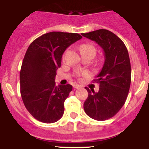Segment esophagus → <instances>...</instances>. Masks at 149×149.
<instances>
[{"label": "esophagus", "instance_id": "esophagus-1", "mask_svg": "<svg viewBox=\"0 0 149 149\" xmlns=\"http://www.w3.org/2000/svg\"><path fill=\"white\" fill-rule=\"evenodd\" d=\"M81 86L80 85H78V84H75V85H73V88H81Z\"/></svg>", "mask_w": 149, "mask_h": 149}]
</instances>
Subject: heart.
<instances>
[{
  "mask_svg": "<svg viewBox=\"0 0 149 149\" xmlns=\"http://www.w3.org/2000/svg\"><path fill=\"white\" fill-rule=\"evenodd\" d=\"M80 52L81 55H90L92 57L97 53V49L95 47L91 44H83L80 46ZM88 75V73L87 71L84 72H79L76 73L77 77H81V76H87Z\"/></svg>",
  "mask_w": 149,
  "mask_h": 149,
  "instance_id": "heart-1",
  "label": "heart"
}]
</instances>
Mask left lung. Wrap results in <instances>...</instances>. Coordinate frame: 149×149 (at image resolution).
Here are the masks:
<instances>
[{
  "mask_svg": "<svg viewBox=\"0 0 149 149\" xmlns=\"http://www.w3.org/2000/svg\"><path fill=\"white\" fill-rule=\"evenodd\" d=\"M82 36L96 42L104 52V63L94 81L100 90L86 87L88 93L84 104L86 115L96 120H106L115 116L127 100L131 82V67L124 42L114 33L99 29Z\"/></svg>",
  "mask_w": 149,
  "mask_h": 149,
  "instance_id": "8db88e82",
  "label": "left lung"
}]
</instances>
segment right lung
<instances>
[{"mask_svg":"<svg viewBox=\"0 0 149 149\" xmlns=\"http://www.w3.org/2000/svg\"><path fill=\"white\" fill-rule=\"evenodd\" d=\"M82 38L77 33L52 31L29 46L20 71V91L25 107L37 120L52 123L64 113L70 84L55 86L56 70L66 48Z\"/></svg>","mask_w":149,"mask_h":149,"instance_id":"obj_1","label":"right lung"}]
</instances>
